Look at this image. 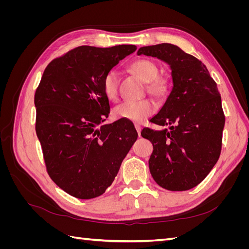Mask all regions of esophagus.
Returning <instances> with one entry per match:
<instances>
[{
	"instance_id": "esophagus-1",
	"label": "esophagus",
	"mask_w": 249,
	"mask_h": 249,
	"mask_svg": "<svg viewBox=\"0 0 249 249\" xmlns=\"http://www.w3.org/2000/svg\"><path fill=\"white\" fill-rule=\"evenodd\" d=\"M135 129H136L138 135L140 136V134H141V125L139 124H135Z\"/></svg>"
}]
</instances>
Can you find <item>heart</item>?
Masks as SVG:
<instances>
[{
    "label": "heart",
    "instance_id": "b5f03b06",
    "mask_svg": "<svg viewBox=\"0 0 249 249\" xmlns=\"http://www.w3.org/2000/svg\"><path fill=\"white\" fill-rule=\"evenodd\" d=\"M132 70L144 81L148 82L147 90L150 94L161 97L169 90V80L159 76V67L149 59H139L132 64ZM119 76L116 71H110L105 74L102 86L104 93L109 100L115 101L118 97ZM156 105L149 100L124 101L113 110L114 116L120 119L131 120L134 123H142L156 112Z\"/></svg>",
    "mask_w": 249,
    "mask_h": 249
}]
</instances>
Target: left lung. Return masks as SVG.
Listing matches in <instances>:
<instances>
[{
    "instance_id": "obj_1",
    "label": "left lung",
    "mask_w": 249,
    "mask_h": 249,
    "mask_svg": "<svg viewBox=\"0 0 249 249\" xmlns=\"http://www.w3.org/2000/svg\"><path fill=\"white\" fill-rule=\"evenodd\" d=\"M137 54L168 63L173 82L166 102L150 119L170 130L141 131L154 146L149 171L164 189H192L205 179L221 153L225 117L216 82L200 60L175 44L142 47Z\"/></svg>"
}]
</instances>
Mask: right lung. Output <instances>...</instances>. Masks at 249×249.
I'll return each instance as SVG.
<instances>
[{"instance_id":"1","label":"right lung","mask_w":249,"mask_h":249,"mask_svg":"<svg viewBox=\"0 0 249 249\" xmlns=\"http://www.w3.org/2000/svg\"><path fill=\"white\" fill-rule=\"evenodd\" d=\"M133 44L71 50L49 63L34 96L35 130L50 178L73 197L100 196L113 183L138 134L126 119L102 124L110 113L102 81Z\"/></svg>"}]
</instances>
